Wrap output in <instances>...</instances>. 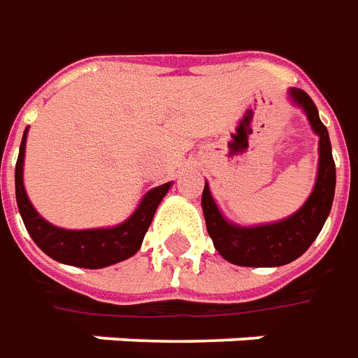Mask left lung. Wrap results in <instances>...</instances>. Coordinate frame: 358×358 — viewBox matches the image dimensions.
I'll list each match as a JSON object with an SVG mask.
<instances>
[{
  "label": "left lung",
  "instance_id": "obj_1",
  "mask_svg": "<svg viewBox=\"0 0 358 358\" xmlns=\"http://www.w3.org/2000/svg\"><path fill=\"white\" fill-rule=\"evenodd\" d=\"M289 96L299 108H303L313 131L320 136L316 185L313 194L295 214L275 224L255 225V227H241L227 222L215 206L208 183L204 185L202 212L206 220L208 235L214 241L215 250L231 264L270 268V266L293 262L295 258L305 255L306 248L313 245L331 210L334 192H336V164L331 156L328 129L320 121L313 98L305 90L291 88Z\"/></svg>",
  "mask_w": 358,
  "mask_h": 358
}]
</instances>
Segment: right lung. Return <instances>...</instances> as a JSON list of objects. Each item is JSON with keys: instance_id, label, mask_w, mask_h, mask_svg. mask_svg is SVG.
Wrapping results in <instances>:
<instances>
[{"instance_id": "right-lung-1", "label": "right lung", "mask_w": 358, "mask_h": 358, "mask_svg": "<svg viewBox=\"0 0 358 358\" xmlns=\"http://www.w3.org/2000/svg\"><path fill=\"white\" fill-rule=\"evenodd\" d=\"M27 131L22 134L19 158L15 166V194H17V206L21 212L24 227L30 233L32 241L53 260L77 266V268H88V270L106 268V266L117 264L121 260L131 258L143 245L144 235L148 231L152 217L156 214V208L167 194L171 183L159 185L146 192L133 215L115 227L80 229V231L55 227L38 214L24 191L22 164H24Z\"/></svg>"}]
</instances>
